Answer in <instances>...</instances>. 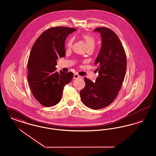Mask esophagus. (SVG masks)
Returning <instances> with one entry per match:
<instances>
[{
    "mask_svg": "<svg viewBox=\"0 0 156 156\" xmlns=\"http://www.w3.org/2000/svg\"><path fill=\"white\" fill-rule=\"evenodd\" d=\"M80 78V75H78L76 74H75L74 75V77H73V79H74V80L78 79V78Z\"/></svg>",
    "mask_w": 156,
    "mask_h": 156,
    "instance_id": "34e87169",
    "label": "esophagus"
}]
</instances>
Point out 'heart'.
Listing matches in <instances>:
<instances>
[{"label":"heart","mask_w":156,"mask_h":156,"mask_svg":"<svg viewBox=\"0 0 156 156\" xmlns=\"http://www.w3.org/2000/svg\"><path fill=\"white\" fill-rule=\"evenodd\" d=\"M82 38H83V40H85L86 44L88 46V48L89 47H94L95 44V38L93 37L91 35L87 34H85L82 36ZM73 39H70L68 43H67V47L68 48H70L72 47L73 45Z\"/></svg>","instance_id":"obj_1"}]
</instances>
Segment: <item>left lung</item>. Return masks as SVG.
<instances>
[{"instance_id":"obj_1","label":"left lung","mask_w":156,"mask_h":156,"mask_svg":"<svg viewBox=\"0 0 156 156\" xmlns=\"http://www.w3.org/2000/svg\"><path fill=\"white\" fill-rule=\"evenodd\" d=\"M102 45L94 64L98 76L94 82L84 78L85 87L80 91L83 104L92 109H99L111 104L118 95L126 71V53L117 35L105 27L96 28Z\"/></svg>"}]
</instances>
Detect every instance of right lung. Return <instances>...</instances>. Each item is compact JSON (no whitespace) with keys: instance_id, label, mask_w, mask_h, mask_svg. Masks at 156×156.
<instances>
[{"instance_id":"add662e5","label":"right lung","mask_w":156,"mask_h":156,"mask_svg":"<svg viewBox=\"0 0 156 156\" xmlns=\"http://www.w3.org/2000/svg\"><path fill=\"white\" fill-rule=\"evenodd\" d=\"M76 29L52 27L44 31L32 47L27 63V79L33 96L42 105L49 107L61 100L73 73L57 71V60L66 55L65 41Z\"/></svg>"}]
</instances>
